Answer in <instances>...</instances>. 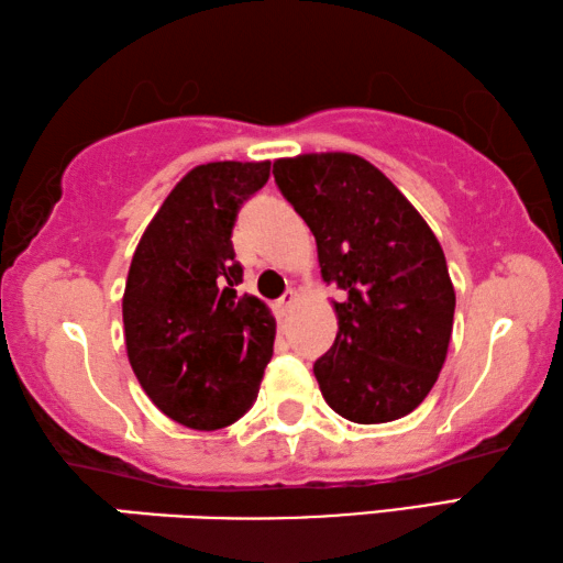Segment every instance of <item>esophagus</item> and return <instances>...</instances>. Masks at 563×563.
I'll list each match as a JSON object with an SVG mask.
<instances>
[{
  "label": "esophagus",
  "mask_w": 563,
  "mask_h": 563,
  "mask_svg": "<svg viewBox=\"0 0 563 563\" xmlns=\"http://www.w3.org/2000/svg\"><path fill=\"white\" fill-rule=\"evenodd\" d=\"M294 303H297V291H291V289L284 291V297L276 301V311H279V317H287Z\"/></svg>",
  "instance_id": "esophagus-1"
}]
</instances>
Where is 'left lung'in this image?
Listing matches in <instances>:
<instances>
[{"instance_id":"8db88e82","label":"left lung","mask_w":563,"mask_h":563,"mask_svg":"<svg viewBox=\"0 0 563 563\" xmlns=\"http://www.w3.org/2000/svg\"><path fill=\"white\" fill-rule=\"evenodd\" d=\"M272 173L317 236L323 282L343 291L336 341L313 363L323 400L361 426L408 416L435 386L455 317L438 236L361 155L282 157Z\"/></svg>"}]
</instances>
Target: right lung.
Segmentation results:
<instances>
[{
    "label": "right lung",
    "instance_id": "right-lung-1",
    "mask_svg": "<svg viewBox=\"0 0 563 563\" xmlns=\"http://www.w3.org/2000/svg\"><path fill=\"white\" fill-rule=\"evenodd\" d=\"M264 163H207L187 173L145 227L123 294L125 351L157 410L192 430L232 426L254 406L276 321L236 294L232 227L269 180Z\"/></svg>",
    "mask_w": 563,
    "mask_h": 563
}]
</instances>
